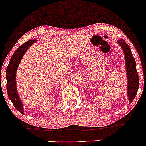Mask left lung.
I'll return each mask as SVG.
<instances>
[{
  "label": "left lung",
  "mask_w": 146,
  "mask_h": 146,
  "mask_svg": "<svg viewBox=\"0 0 146 146\" xmlns=\"http://www.w3.org/2000/svg\"><path fill=\"white\" fill-rule=\"evenodd\" d=\"M121 48L123 49L125 54V64H126V72L128 76V95L129 101L132 102L136 97L139 86V80L138 73H137L136 62L132 54L131 49L127 43L125 42L124 40H118Z\"/></svg>",
  "instance_id": "obj_1"
}]
</instances>
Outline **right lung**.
<instances>
[{"mask_svg":"<svg viewBox=\"0 0 146 146\" xmlns=\"http://www.w3.org/2000/svg\"><path fill=\"white\" fill-rule=\"evenodd\" d=\"M36 40H31L24 43L17 48L13 56H11L10 60L9 65L7 66L6 71V78H7V90L8 97L10 99L13 105L16 108L18 112L22 114H24L23 106L22 102L18 97V93L16 91V73L17 70L18 64L23 55L26 52L28 48L31 46L33 43L36 42Z\"/></svg>","mask_w":146,"mask_h":146,"instance_id":"add662e5","label":"right lung"}]
</instances>
